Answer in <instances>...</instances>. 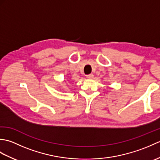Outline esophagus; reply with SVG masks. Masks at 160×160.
<instances>
[{
	"mask_svg": "<svg viewBox=\"0 0 160 160\" xmlns=\"http://www.w3.org/2000/svg\"><path fill=\"white\" fill-rule=\"evenodd\" d=\"M93 78V74H92V73L89 74L87 76V78H88V79H91V78Z\"/></svg>",
	"mask_w": 160,
	"mask_h": 160,
	"instance_id": "34e87169",
	"label": "esophagus"
}]
</instances>
